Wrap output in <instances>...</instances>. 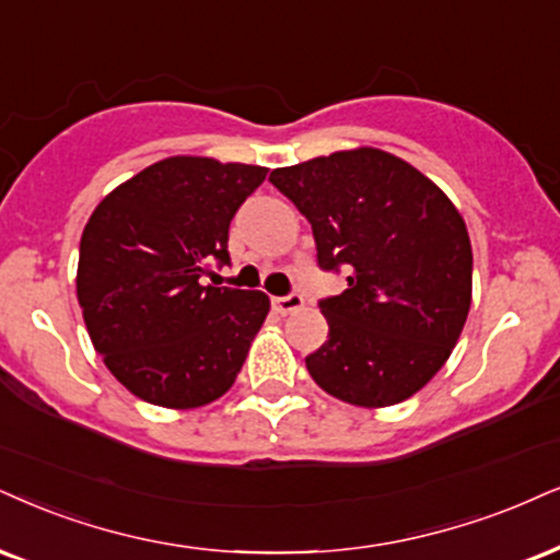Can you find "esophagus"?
<instances>
[{
  "mask_svg": "<svg viewBox=\"0 0 560 560\" xmlns=\"http://www.w3.org/2000/svg\"><path fill=\"white\" fill-rule=\"evenodd\" d=\"M272 306L278 314H293L303 308V295L301 293H291V295H280V299H272Z\"/></svg>",
  "mask_w": 560,
  "mask_h": 560,
  "instance_id": "esophagus-1",
  "label": "esophagus"
}]
</instances>
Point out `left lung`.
Returning a JSON list of instances; mask_svg holds the SVG:
<instances>
[{
	"label": "left lung",
	"mask_w": 560,
	"mask_h": 560,
	"mask_svg": "<svg viewBox=\"0 0 560 560\" xmlns=\"http://www.w3.org/2000/svg\"><path fill=\"white\" fill-rule=\"evenodd\" d=\"M312 223L322 269L348 288L319 303L329 337L306 358L327 395L358 407L412 397L452 355L472 301V246L459 210L431 178L376 148L275 168Z\"/></svg>",
	"instance_id": "1"
}]
</instances>
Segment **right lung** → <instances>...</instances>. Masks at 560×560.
Masks as SVG:
<instances>
[{"label":"right lung","mask_w":560,"mask_h":560,"mask_svg":"<svg viewBox=\"0 0 560 560\" xmlns=\"http://www.w3.org/2000/svg\"><path fill=\"white\" fill-rule=\"evenodd\" d=\"M267 168L174 155L101 199L80 238L78 301L93 348L135 397L202 407L236 382L267 319L261 291L207 285Z\"/></svg>","instance_id":"add662e5"}]
</instances>
